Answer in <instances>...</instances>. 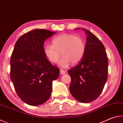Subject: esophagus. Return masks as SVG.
<instances>
[{
	"label": "esophagus",
	"instance_id": "1",
	"mask_svg": "<svg viewBox=\"0 0 123 123\" xmlns=\"http://www.w3.org/2000/svg\"><path fill=\"white\" fill-rule=\"evenodd\" d=\"M66 73V71L65 70H64L63 69H61L60 70V74L61 75H63Z\"/></svg>",
	"mask_w": 123,
	"mask_h": 123
}]
</instances>
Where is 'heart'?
<instances>
[{
  "mask_svg": "<svg viewBox=\"0 0 123 123\" xmlns=\"http://www.w3.org/2000/svg\"><path fill=\"white\" fill-rule=\"evenodd\" d=\"M45 56L52 63H57L61 56L63 57L59 63L63 67L70 64H77L84 57L85 44L80 37L72 34H62L52 40V45L45 44L44 47Z\"/></svg>",
  "mask_w": 123,
  "mask_h": 123,
  "instance_id": "b5f03b06",
  "label": "heart"
}]
</instances>
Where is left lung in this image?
<instances>
[{
    "instance_id": "1",
    "label": "left lung",
    "mask_w": 123,
    "mask_h": 123,
    "mask_svg": "<svg viewBox=\"0 0 123 123\" xmlns=\"http://www.w3.org/2000/svg\"><path fill=\"white\" fill-rule=\"evenodd\" d=\"M87 35L85 51L76 66L68 70L71 78L70 93L84 103L96 99L103 90L108 76V57L104 45L99 38L84 28Z\"/></svg>"
}]
</instances>
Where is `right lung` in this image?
I'll return each mask as SVG.
<instances>
[{
	"mask_svg": "<svg viewBox=\"0 0 123 123\" xmlns=\"http://www.w3.org/2000/svg\"><path fill=\"white\" fill-rule=\"evenodd\" d=\"M56 32L35 29L20 36L10 60V78L20 99L28 105L38 106L49 99L53 81L60 69L45 56L44 43Z\"/></svg>",
	"mask_w": 123,
	"mask_h": 123,
	"instance_id": "obj_1",
	"label": "right lung"
}]
</instances>
